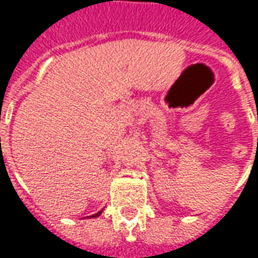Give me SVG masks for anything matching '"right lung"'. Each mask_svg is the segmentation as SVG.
<instances>
[{"label": "right lung", "instance_id": "obj_1", "mask_svg": "<svg viewBox=\"0 0 258 258\" xmlns=\"http://www.w3.org/2000/svg\"><path fill=\"white\" fill-rule=\"evenodd\" d=\"M102 211H103V209H102L101 211H98V213H96V214H94V216H90V218H95V217H99L102 214Z\"/></svg>", "mask_w": 258, "mask_h": 258}]
</instances>
